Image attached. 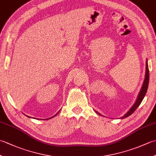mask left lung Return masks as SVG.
Wrapping results in <instances>:
<instances>
[{
	"label": "left lung",
	"instance_id": "8db88e82",
	"mask_svg": "<svg viewBox=\"0 0 156 156\" xmlns=\"http://www.w3.org/2000/svg\"><path fill=\"white\" fill-rule=\"evenodd\" d=\"M145 66H146V68H145L146 69H145V79H144L143 85H142V87L141 88V90L140 92V93H139V94H138L137 100H136V101H135L134 105L132 106V107L129 109V111L123 116V117H122L121 119H125L126 117H129V116H130L131 114H133L135 112V111L137 109V108L139 107V106H140L141 102H142V101H143V99L145 96V94H146L147 90V88H148V84H149V79H150V72H149L147 60H146V64H145ZM96 112L98 113V115H102L101 114H100L99 112H98L97 111H96Z\"/></svg>",
	"mask_w": 156,
	"mask_h": 156
}]
</instances>
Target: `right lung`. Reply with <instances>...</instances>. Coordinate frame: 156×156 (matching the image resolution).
I'll return each instance as SVG.
<instances>
[{"label":"right lung","instance_id":"add662e5","mask_svg":"<svg viewBox=\"0 0 156 156\" xmlns=\"http://www.w3.org/2000/svg\"><path fill=\"white\" fill-rule=\"evenodd\" d=\"M58 113H57V114H56V115H58ZM55 115H54V117H55ZM27 117H28V116H27ZM51 117V118H53V117Z\"/></svg>","mask_w":156,"mask_h":156}]
</instances>
